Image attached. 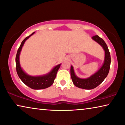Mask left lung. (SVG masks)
Segmentation results:
<instances>
[{"mask_svg": "<svg viewBox=\"0 0 125 125\" xmlns=\"http://www.w3.org/2000/svg\"><path fill=\"white\" fill-rule=\"evenodd\" d=\"M92 39L101 45L105 51V61L102 67L95 74L85 79L77 77L75 75L73 66H71V76L74 85L78 88L84 89H92L98 86L107 77L110 67V54L106 44L103 39L99 37L98 35L94 36L92 37Z\"/></svg>", "mask_w": 125, "mask_h": 125, "instance_id": "8db88e82", "label": "left lung"}]
</instances>
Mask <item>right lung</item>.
<instances>
[{"mask_svg":"<svg viewBox=\"0 0 125 125\" xmlns=\"http://www.w3.org/2000/svg\"><path fill=\"white\" fill-rule=\"evenodd\" d=\"M34 33H35V32H33L29 36L25 37L20 44V46L19 48L16 56V69L19 77L23 81V83H24L25 85L30 88L33 89H42L48 88L53 84L54 80L56 78V74H57L58 70L60 67L61 64L56 66L48 74L42 76L33 77L29 76L22 70L19 62V55L20 51H21L22 47L23 46L25 41Z\"/></svg>","mask_w":125,"mask_h":125,"instance_id":"obj_1","label":"right lung"}]
</instances>
